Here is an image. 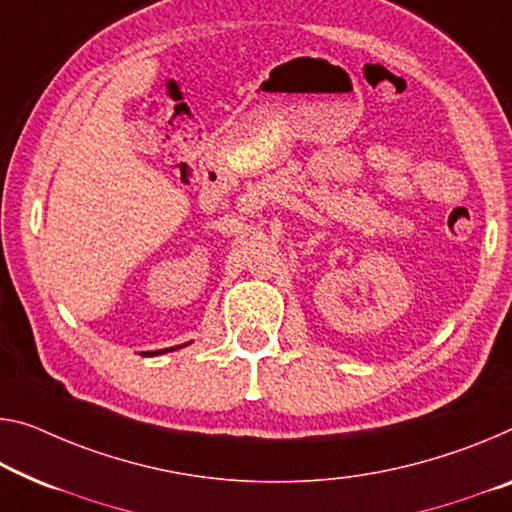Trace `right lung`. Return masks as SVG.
Returning a JSON list of instances; mask_svg holds the SVG:
<instances>
[{
	"label": "right lung",
	"instance_id": "1",
	"mask_svg": "<svg viewBox=\"0 0 512 512\" xmlns=\"http://www.w3.org/2000/svg\"><path fill=\"white\" fill-rule=\"evenodd\" d=\"M187 345V343H185ZM178 348H183V345H176V348H167V350H155V352H141V355L144 357H153V355H162V352H169V350H178Z\"/></svg>",
	"mask_w": 512,
	"mask_h": 512
}]
</instances>
